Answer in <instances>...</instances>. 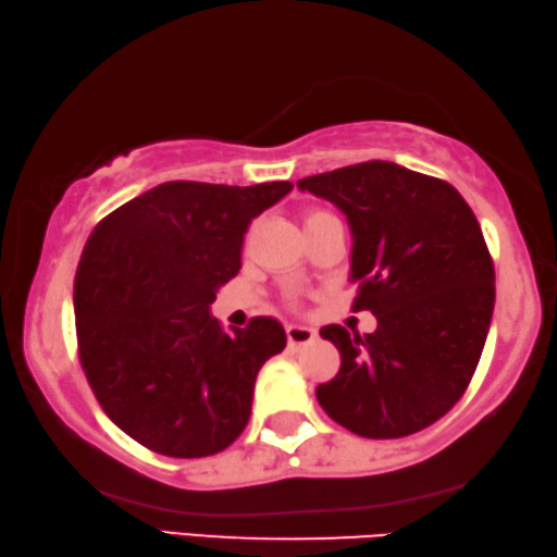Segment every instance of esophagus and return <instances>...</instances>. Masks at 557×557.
<instances>
[{
	"label": "esophagus",
	"mask_w": 557,
	"mask_h": 557,
	"mask_svg": "<svg viewBox=\"0 0 557 557\" xmlns=\"http://www.w3.org/2000/svg\"><path fill=\"white\" fill-rule=\"evenodd\" d=\"M286 335H288L290 348H300V345H308L318 338L313 327H308V325H288Z\"/></svg>",
	"instance_id": "1"
}]
</instances>
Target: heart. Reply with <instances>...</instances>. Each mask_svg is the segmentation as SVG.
Wrapping results in <instances>:
<instances>
[{"label": "heart", "instance_id": "b5f03b06", "mask_svg": "<svg viewBox=\"0 0 557 557\" xmlns=\"http://www.w3.org/2000/svg\"><path fill=\"white\" fill-rule=\"evenodd\" d=\"M323 216H327V212H321V209H311V212H306V216H304V226L313 224V222H318V219H323Z\"/></svg>", "mask_w": 557, "mask_h": 557}]
</instances>
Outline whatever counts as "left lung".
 <instances>
[{"instance_id": "obj_1", "label": "left lung", "mask_w": 557, "mask_h": 557, "mask_svg": "<svg viewBox=\"0 0 557 557\" xmlns=\"http://www.w3.org/2000/svg\"><path fill=\"white\" fill-rule=\"evenodd\" d=\"M298 189L348 219L352 308L377 318L364 338L321 327L341 372L318 385V403L368 440L424 430L469 387L494 315L496 273L476 216L449 182L385 160L298 180Z\"/></svg>"}]
</instances>
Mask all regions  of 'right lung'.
<instances>
[{
  "instance_id": "right-lung-1",
  "label": "right lung",
  "mask_w": 557,
  "mask_h": 557,
  "mask_svg": "<svg viewBox=\"0 0 557 557\" xmlns=\"http://www.w3.org/2000/svg\"><path fill=\"white\" fill-rule=\"evenodd\" d=\"M290 189L165 182L90 232L73 284L81 364L103 412L148 449L209 457L249 422L286 331L259 315L226 333L209 306L242 269L251 219Z\"/></svg>"
}]
</instances>
